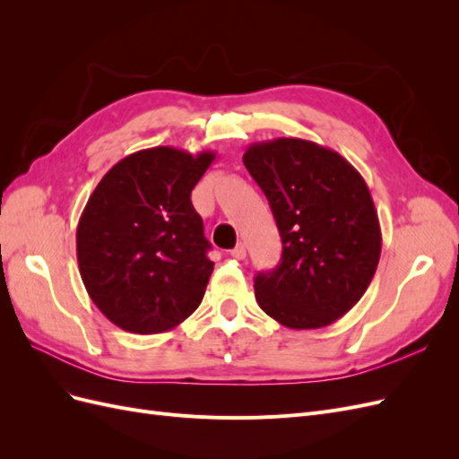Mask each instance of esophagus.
Listing matches in <instances>:
<instances>
[{"label": "esophagus", "mask_w": 459, "mask_h": 459, "mask_svg": "<svg viewBox=\"0 0 459 459\" xmlns=\"http://www.w3.org/2000/svg\"><path fill=\"white\" fill-rule=\"evenodd\" d=\"M231 256H233V258H238V260H243V258L247 256V247H245L243 243H239V245L235 247L233 251H231Z\"/></svg>", "instance_id": "esophagus-1"}]
</instances>
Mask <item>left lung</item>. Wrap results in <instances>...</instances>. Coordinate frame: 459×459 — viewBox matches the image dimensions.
<instances>
[{
    "instance_id": "obj_1",
    "label": "left lung",
    "mask_w": 459,
    "mask_h": 459,
    "mask_svg": "<svg viewBox=\"0 0 459 459\" xmlns=\"http://www.w3.org/2000/svg\"><path fill=\"white\" fill-rule=\"evenodd\" d=\"M243 162L283 243L280 266L255 280L258 307L289 329L331 325L364 297L381 256L364 178L337 151L299 137L248 145Z\"/></svg>"
}]
</instances>
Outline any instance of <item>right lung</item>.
I'll return each instance as SVG.
<instances>
[{"mask_svg":"<svg viewBox=\"0 0 459 459\" xmlns=\"http://www.w3.org/2000/svg\"><path fill=\"white\" fill-rule=\"evenodd\" d=\"M214 159V151H137L90 195L76 230L78 268L95 307L120 329L169 331L201 304L214 262L191 191Z\"/></svg>","mask_w":459,"mask_h":459,"instance_id":"add662e5","label":"right lung"}]
</instances>
